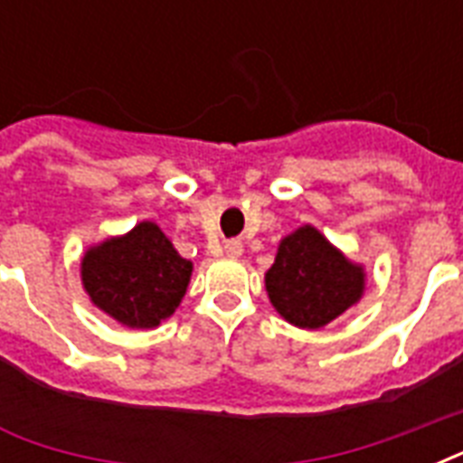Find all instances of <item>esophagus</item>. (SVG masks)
<instances>
[{"label":"esophagus","mask_w":463,"mask_h":463,"mask_svg":"<svg viewBox=\"0 0 463 463\" xmlns=\"http://www.w3.org/2000/svg\"><path fill=\"white\" fill-rule=\"evenodd\" d=\"M225 254H228L231 260H238L240 254H242V242H240V240H228V242H225Z\"/></svg>","instance_id":"obj_1"}]
</instances>
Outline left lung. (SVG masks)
<instances>
[{
    "label": "left lung",
    "instance_id": "obj_1",
    "mask_svg": "<svg viewBox=\"0 0 463 463\" xmlns=\"http://www.w3.org/2000/svg\"><path fill=\"white\" fill-rule=\"evenodd\" d=\"M264 283L286 322L319 329L363 298L365 269L353 264L317 228L303 225L281 240Z\"/></svg>",
    "mask_w": 463,
    "mask_h": 463
}]
</instances>
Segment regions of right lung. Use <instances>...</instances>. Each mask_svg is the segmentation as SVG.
I'll return each mask as SVG.
<instances>
[{
    "instance_id": "right-lung-1",
    "label": "right lung",
    "mask_w": 463,
    "mask_h": 463,
    "mask_svg": "<svg viewBox=\"0 0 463 463\" xmlns=\"http://www.w3.org/2000/svg\"><path fill=\"white\" fill-rule=\"evenodd\" d=\"M189 276L192 261L182 260L151 221L89 247L81 260L90 303L129 329H154L173 315L187 293Z\"/></svg>"
}]
</instances>
